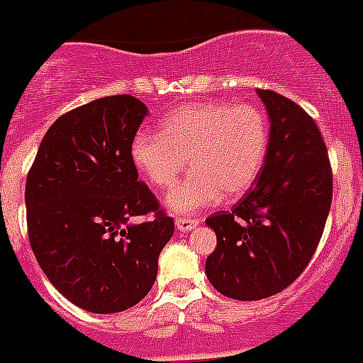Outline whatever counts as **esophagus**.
<instances>
[{
    "instance_id": "1",
    "label": "esophagus",
    "mask_w": 363,
    "mask_h": 363,
    "mask_svg": "<svg viewBox=\"0 0 363 363\" xmlns=\"http://www.w3.org/2000/svg\"><path fill=\"white\" fill-rule=\"evenodd\" d=\"M197 225L199 222L193 220V218H176V228H178V231H184V233L195 230Z\"/></svg>"
}]
</instances>
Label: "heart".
I'll use <instances>...</instances> for the list:
<instances>
[{
	"instance_id": "1",
	"label": "heart",
	"mask_w": 363,
	"mask_h": 363,
	"mask_svg": "<svg viewBox=\"0 0 363 363\" xmlns=\"http://www.w3.org/2000/svg\"><path fill=\"white\" fill-rule=\"evenodd\" d=\"M268 147L269 126L262 108L201 101L164 116L159 133H138L130 157L157 189H170L189 162L193 174L166 197V206L174 214H191L250 189Z\"/></svg>"
}]
</instances>
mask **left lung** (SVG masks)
Segmentation results:
<instances>
[{"label": "left lung", "instance_id": "8db88e82", "mask_svg": "<svg viewBox=\"0 0 363 363\" xmlns=\"http://www.w3.org/2000/svg\"><path fill=\"white\" fill-rule=\"evenodd\" d=\"M269 116L264 168L230 212L206 220L218 239L206 277L223 296L260 301L281 293L314 256L333 197L320 130L295 101L256 89Z\"/></svg>", "mask_w": 363, "mask_h": 363}]
</instances>
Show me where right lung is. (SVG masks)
<instances>
[{"instance_id":"1","label":"right lung","mask_w":363,"mask_h":363,"mask_svg":"<svg viewBox=\"0 0 363 363\" xmlns=\"http://www.w3.org/2000/svg\"><path fill=\"white\" fill-rule=\"evenodd\" d=\"M147 111L133 95H113L62 114L26 178L38 264L62 296L94 314L128 310L151 291L174 233L130 157ZM135 216L146 220L130 223Z\"/></svg>"}]
</instances>
